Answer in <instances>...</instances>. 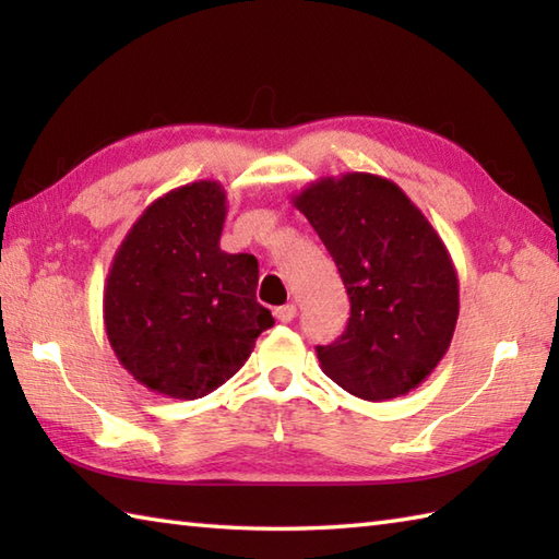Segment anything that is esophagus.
Masks as SVG:
<instances>
[{"mask_svg":"<svg viewBox=\"0 0 559 559\" xmlns=\"http://www.w3.org/2000/svg\"><path fill=\"white\" fill-rule=\"evenodd\" d=\"M295 314H298V307H295V305H283V307H276V310H273V317H276L278 322H283V324L293 322Z\"/></svg>","mask_w":559,"mask_h":559,"instance_id":"esophagus-1","label":"esophagus"}]
</instances>
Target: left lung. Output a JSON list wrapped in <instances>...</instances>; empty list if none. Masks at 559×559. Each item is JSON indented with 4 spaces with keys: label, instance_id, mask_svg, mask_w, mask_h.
Here are the masks:
<instances>
[{
    "label": "left lung",
    "instance_id": "left-lung-1",
    "mask_svg": "<svg viewBox=\"0 0 559 559\" xmlns=\"http://www.w3.org/2000/svg\"><path fill=\"white\" fill-rule=\"evenodd\" d=\"M293 206L322 237L350 298L346 331L317 346L322 372L365 401L408 394L444 358L459 319L442 237L396 182L370 173L322 177Z\"/></svg>",
    "mask_w": 559,
    "mask_h": 559
}]
</instances>
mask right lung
<instances>
[{
    "label": "right lung",
    "instance_id": "1",
    "mask_svg": "<svg viewBox=\"0 0 559 559\" xmlns=\"http://www.w3.org/2000/svg\"><path fill=\"white\" fill-rule=\"evenodd\" d=\"M225 213L216 180L158 197L127 233L105 278L103 322L117 360L168 399L211 394L273 326L257 302V259L221 249Z\"/></svg>",
    "mask_w": 559,
    "mask_h": 559
}]
</instances>
